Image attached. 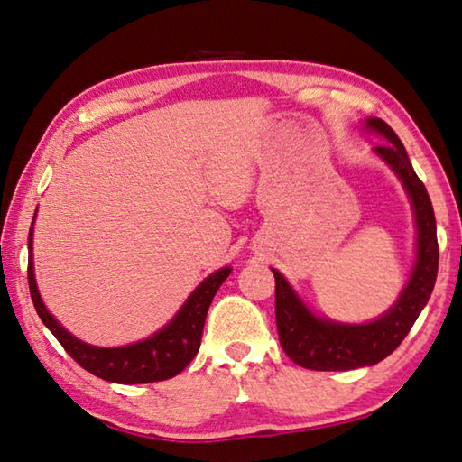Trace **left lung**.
<instances>
[{
    "label": "left lung",
    "mask_w": 462,
    "mask_h": 462,
    "mask_svg": "<svg viewBox=\"0 0 462 462\" xmlns=\"http://www.w3.org/2000/svg\"><path fill=\"white\" fill-rule=\"evenodd\" d=\"M365 130L386 140L374 148V153L394 171L411 198L417 224V260L396 302L376 320L365 324H345L316 316L288 284V280L273 268L280 345L292 363L310 370H352L381 363L399 348L411 332L437 282V220L427 188L414 171L409 153L391 125L381 117H368L365 120Z\"/></svg>",
    "instance_id": "1"
}]
</instances>
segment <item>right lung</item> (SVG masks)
Segmentation results:
<instances>
[{"instance_id": "right-lung-1", "label": "right lung", "mask_w": 462, "mask_h": 462, "mask_svg": "<svg viewBox=\"0 0 462 462\" xmlns=\"http://www.w3.org/2000/svg\"><path fill=\"white\" fill-rule=\"evenodd\" d=\"M33 222L30 228V238H27V248H30V262H27L30 294L35 306V312H38L42 322L50 328L53 337L58 338L60 345L66 348L68 355L74 358L81 368H86L88 373L96 374L97 378H104L107 383L117 384L158 383L182 373L189 365V360L196 356L198 348H200L208 309H210L212 298L218 292L224 280L230 276L232 268H220L208 278H204L202 282L194 288V292L186 298V302L182 304V309L176 312L174 319H171L164 328L153 332L150 338L116 348L94 346L76 338L74 334L63 328L50 314V310L45 309L33 274Z\"/></svg>"}]
</instances>
